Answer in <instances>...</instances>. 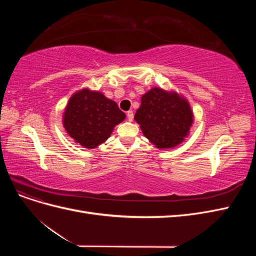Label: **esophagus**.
<instances>
[{
    "label": "esophagus",
    "instance_id": "obj_1",
    "mask_svg": "<svg viewBox=\"0 0 256 256\" xmlns=\"http://www.w3.org/2000/svg\"><path fill=\"white\" fill-rule=\"evenodd\" d=\"M127 118L129 122H131L134 120V112L132 111H128L127 112Z\"/></svg>",
    "mask_w": 256,
    "mask_h": 256
}]
</instances>
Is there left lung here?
I'll return each instance as SVG.
<instances>
[{
	"mask_svg": "<svg viewBox=\"0 0 256 256\" xmlns=\"http://www.w3.org/2000/svg\"><path fill=\"white\" fill-rule=\"evenodd\" d=\"M134 120L154 147L168 150L189 136L194 114L182 94L174 90L152 88L141 97Z\"/></svg>",
	"mask_w": 256,
	"mask_h": 256,
	"instance_id": "1",
	"label": "left lung"
}]
</instances>
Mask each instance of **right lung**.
<instances>
[{
    "label": "right lung",
    "mask_w": 256,
    "mask_h": 256,
    "mask_svg": "<svg viewBox=\"0 0 256 256\" xmlns=\"http://www.w3.org/2000/svg\"><path fill=\"white\" fill-rule=\"evenodd\" d=\"M125 118L126 114L118 104L104 92L84 88L69 98L63 112V127L76 143L94 150L104 143L114 127Z\"/></svg>",
    "instance_id": "right-lung-1"
}]
</instances>
